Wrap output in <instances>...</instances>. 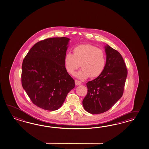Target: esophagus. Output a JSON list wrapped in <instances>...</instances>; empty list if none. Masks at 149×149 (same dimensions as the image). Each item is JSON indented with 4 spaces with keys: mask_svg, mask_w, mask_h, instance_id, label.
<instances>
[{
    "mask_svg": "<svg viewBox=\"0 0 149 149\" xmlns=\"http://www.w3.org/2000/svg\"><path fill=\"white\" fill-rule=\"evenodd\" d=\"M75 84L76 85H80L81 84V81H80L78 80H75Z\"/></svg>",
    "mask_w": 149,
    "mask_h": 149,
    "instance_id": "obj_1",
    "label": "esophagus"
}]
</instances>
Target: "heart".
I'll return each mask as SVG.
<instances>
[{
	"label": "heart",
	"instance_id": "heart-1",
	"mask_svg": "<svg viewBox=\"0 0 149 149\" xmlns=\"http://www.w3.org/2000/svg\"><path fill=\"white\" fill-rule=\"evenodd\" d=\"M64 66L67 72L74 75L80 65L82 69L76 76L80 79L89 77L96 78L104 71L106 57L104 51L91 45H80L73 49V54L67 53L64 59Z\"/></svg>",
	"mask_w": 149,
	"mask_h": 149
}]
</instances>
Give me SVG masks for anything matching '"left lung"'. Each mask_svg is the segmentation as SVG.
I'll return each instance as SVG.
<instances>
[{
    "label": "left lung",
    "instance_id": "left-lung-1",
    "mask_svg": "<svg viewBox=\"0 0 149 149\" xmlns=\"http://www.w3.org/2000/svg\"><path fill=\"white\" fill-rule=\"evenodd\" d=\"M104 48V69L97 78L87 83L88 92L83 100L85 110L93 114L107 111L121 98L128 74L121 54L107 45Z\"/></svg>",
    "mask_w": 149,
    "mask_h": 149
}]
</instances>
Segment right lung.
I'll return each instance as SVG.
<instances>
[{"label":"right lung","instance_id":"right-lung-1","mask_svg":"<svg viewBox=\"0 0 149 149\" xmlns=\"http://www.w3.org/2000/svg\"><path fill=\"white\" fill-rule=\"evenodd\" d=\"M69 40L62 37L40 41L23 60L22 86L38 107L57 110L75 86L74 80L66 71L64 62Z\"/></svg>","mask_w":149,"mask_h":149}]
</instances>
